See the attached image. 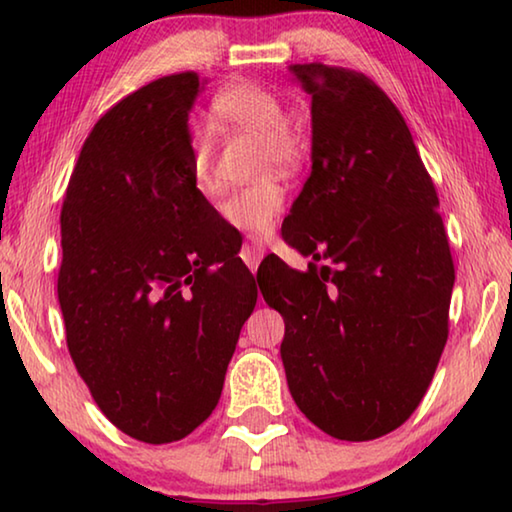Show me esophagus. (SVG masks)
Returning a JSON list of instances; mask_svg holds the SVG:
<instances>
[{"mask_svg":"<svg viewBox=\"0 0 512 512\" xmlns=\"http://www.w3.org/2000/svg\"><path fill=\"white\" fill-rule=\"evenodd\" d=\"M264 255H266V246L262 244V241H255V239L246 241L244 250H241V257H244V262L250 271H257V266L264 259Z\"/></svg>","mask_w":512,"mask_h":512,"instance_id":"esophagus-1","label":"esophagus"}]
</instances>
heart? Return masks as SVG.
Wrapping results in <instances>:
<instances>
[{
	"label": "heart",
	"instance_id": "heart-1",
	"mask_svg": "<svg viewBox=\"0 0 512 512\" xmlns=\"http://www.w3.org/2000/svg\"><path fill=\"white\" fill-rule=\"evenodd\" d=\"M214 112L228 124L259 137V167L289 171L296 167L302 155L300 135L284 121V108L271 92L257 85H232L214 99ZM189 153H192V171L198 183H207L212 173L214 140L207 128L194 126L189 133ZM284 194L280 185L257 183L237 189L223 198L219 212L225 223L239 230L262 235L271 228L280 214Z\"/></svg>",
	"mask_w": 512,
	"mask_h": 512
}]
</instances>
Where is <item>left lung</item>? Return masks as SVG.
I'll return each instance as SVG.
<instances>
[{
	"instance_id": "8db88e82",
	"label": "left lung",
	"mask_w": 512,
	"mask_h": 512,
	"mask_svg": "<svg viewBox=\"0 0 512 512\" xmlns=\"http://www.w3.org/2000/svg\"><path fill=\"white\" fill-rule=\"evenodd\" d=\"M311 97V173L282 237L320 271L264 262L298 409L339 440L400 427L447 343L454 264L438 196L395 103L368 76L291 65ZM265 287L262 288L261 284Z\"/></svg>"
}]
</instances>
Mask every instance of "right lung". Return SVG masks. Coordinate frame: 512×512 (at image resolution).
<instances>
[{
  "instance_id": "1",
  "label": "right lung",
  "mask_w": 512,
  "mask_h": 512,
  "mask_svg": "<svg viewBox=\"0 0 512 512\" xmlns=\"http://www.w3.org/2000/svg\"><path fill=\"white\" fill-rule=\"evenodd\" d=\"M205 83L162 76L112 106L83 144L60 214L69 354L103 415L151 445L210 418L257 302L192 171L189 112Z\"/></svg>"
}]
</instances>
